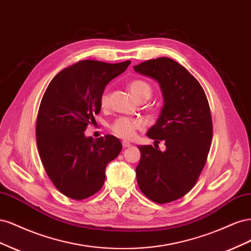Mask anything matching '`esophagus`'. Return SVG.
<instances>
[{"mask_svg":"<svg viewBox=\"0 0 251 251\" xmlns=\"http://www.w3.org/2000/svg\"><path fill=\"white\" fill-rule=\"evenodd\" d=\"M123 147L126 149V148H128V147H131V143L130 142H127V141H123Z\"/></svg>","mask_w":251,"mask_h":251,"instance_id":"obj_1","label":"esophagus"}]
</instances>
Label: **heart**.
<instances>
[{"instance_id": "heart-1", "label": "heart", "mask_w": 251, "mask_h": 251, "mask_svg": "<svg viewBox=\"0 0 251 251\" xmlns=\"http://www.w3.org/2000/svg\"><path fill=\"white\" fill-rule=\"evenodd\" d=\"M128 90L132 95L137 100H147L153 94V89L151 85L142 79H134L128 83ZM109 103V93L108 91L104 92L100 96V105L102 108L107 107ZM144 125L139 119H132L127 117H119L115 121H113L110 126L111 131L118 137L130 140L133 139L136 135V132L143 128Z\"/></svg>"}]
</instances>
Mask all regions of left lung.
<instances>
[{"label":"left lung","instance_id":"1","mask_svg":"<svg viewBox=\"0 0 251 251\" xmlns=\"http://www.w3.org/2000/svg\"><path fill=\"white\" fill-rule=\"evenodd\" d=\"M134 70L160 86L164 103L147 136L165 142L163 151L157 144L138 147L136 177L150 200L169 203L191 191L206 163L212 138L208 100L199 81L172 58L147 60Z\"/></svg>","mask_w":251,"mask_h":251}]
</instances>
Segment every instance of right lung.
<instances>
[{"label": "right lung", "instance_id": "obj_1", "mask_svg": "<svg viewBox=\"0 0 251 251\" xmlns=\"http://www.w3.org/2000/svg\"><path fill=\"white\" fill-rule=\"evenodd\" d=\"M130 64L80 60L55 75L42 98L35 128L37 150L53 184L71 199H86L100 191L105 168L123 149L115 136L93 140L83 132L100 112L105 86Z\"/></svg>", "mask_w": 251, "mask_h": 251}]
</instances>
